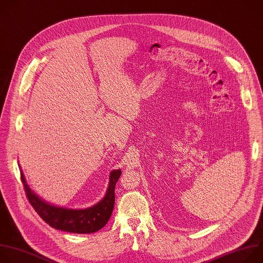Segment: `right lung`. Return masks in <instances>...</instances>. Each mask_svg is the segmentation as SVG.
<instances>
[{"label": "right lung", "instance_id": "1", "mask_svg": "<svg viewBox=\"0 0 263 263\" xmlns=\"http://www.w3.org/2000/svg\"><path fill=\"white\" fill-rule=\"evenodd\" d=\"M120 175V169L111 172L106 195L98 203L84 209H72L59 207L42 200L30 189L23 172H21L28 200L40 218L52 228L79 234L96 232L108 223L115 203V185Z\"/></svg>", "mask_w": 263, "mask_h": 263}]
</instances>
